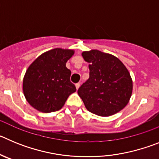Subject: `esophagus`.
Masks as SVG:
<instances>
[{"label": "esophagus", "instance_id": "1", "mask_svg": "<svg viewBox=\"0 0 159 159\" xmlns=\"http://www.w3.org/2000/svg\"><path fill=\"white\" fill-rule=\"evenodd\" d=\"M80 86V83H77V84H75V88H76L77 90L79 89Z\"/></svg>", "mask_w": 159, "mask_h": 159}]
</instances>
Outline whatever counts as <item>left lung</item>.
<instances>
[{
  "label": "left lung",
  "mask_w": 159,
  "mask_h": 159,
  "mask_svg": "<svg viewBox=\"0 0 159 159\" xmlns=\"http://www.w3.org/2000/svg\"><path fill=\"white\" fill-rule=\"evenodd\" d=\"M89 63V79L78 90L84 105L92 113L110 116L127 106L133 83L124 64L113 55L99 50L83 52Z\"/></svg>",
  "instance_id": "8db88e82"
}]
</instances>
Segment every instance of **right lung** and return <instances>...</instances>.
Returning a JSON list of instances; mask_svg holds the SVG:
<instances>
[{
	"label": "right lung",
	"instance_id": "1",
	"mask_svg": "<svg viewBox=\"0 0 159 159\" xmlns=\"http://www.w3.org/2000/svg\"><path fill=\"white\" fill-rule=\"evenodd\" d=\"M74 52L71 49H52L29 66L23 80V92L32 107L43 113L57 111L76 91L70 81L71 71L66 67Z\"/></svg>",
	"mask_w": 159,
	"mask_h": 159
}]
</instances>
